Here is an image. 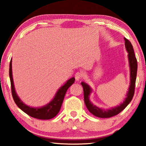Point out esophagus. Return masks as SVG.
I'll return each instance as SVG.
<instances>
[{"instance_id":"1","label":"esophagus","mask_w":146,"mask_h":146,"mask_svg":"<svg viewBox=\"0 0 146 146\" xmlns=\"http://www.w3.org/2000/svg\"><path fill=\"white\" fill-rule=\"evenodd\" d=\"M82 77H83V74L82 73H79V72L76 73L75 75V78L77 81H78L80 79H81Z\"/></svg>"}]
</instances>
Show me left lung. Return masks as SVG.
Listing matches in <instances>:
<instances>
[{
    "label": "left lung",
    "instance_id": "8db88e82",
    "mask_svg": "<svg viewBox=\"0 0 146 146\" xmlns=\"http://www.w3.org/2000/svg\"><path fill=\"white\" fill-rule=\"evenodd\" d=\"M124 40L125 41V46L127 52H128L127 58H128L129 69H130V83H129L128 91H127L126 94V98H125L123 103H121L119 105L115 106V107L107 108V109L99 108L96 105H94L90 99V94L93 91V90L87 83L84 82H81V85L82 86L83 90H84L85 105L89 112H91L95 116L101 117V118H107V117H110L117 115L126 108V106L130 103L134 96L138 68L137 60H136L131 43L126 38H124Z\"/></svg>",
    "mask_w": 146,
    "mask_h": 146
}]
</instances>
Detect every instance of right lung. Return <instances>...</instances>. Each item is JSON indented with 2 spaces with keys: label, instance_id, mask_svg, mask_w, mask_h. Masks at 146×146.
Listing matches in <instances>:
<instances>
[{
  "label": "right lung",
  "instance_id": "obj_1",
  "mask_svg": "<svg viewBox=\"0 0 146 146\" xmlns=\"http://www.w3.org/2000/svg\"><path fill=\"white\" fill-rule=\"evenodd\" d=\"M11 62H12V58L10 60V69H9L11 93H12L13 100H14L18 107L26 114L29 115L30 116L34 117V118L40 119H50L56 116L60 110L67 90L75 82V77L69 78L64 85L60 87L54 97L49 103L46 104L45 105L41 106V107L40 106V107H32V106L27 105L23 103L16 93L13 79L12 64H11Z\"/></svg>",
  "mask_w": 146,
  "mask_h": 146
}]
</instances>
